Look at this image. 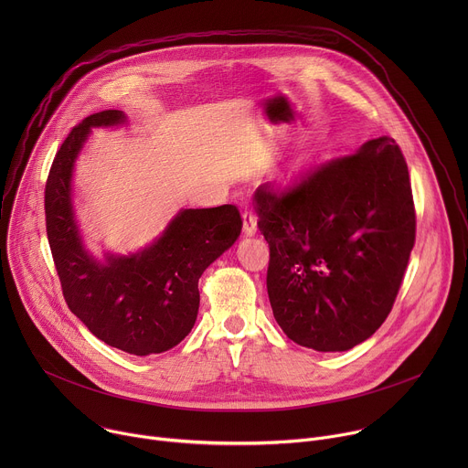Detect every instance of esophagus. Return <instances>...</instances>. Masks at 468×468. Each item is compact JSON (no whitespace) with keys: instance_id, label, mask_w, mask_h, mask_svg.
Instances as JSON below:
<instances>
[{"instance_id":"34e87169","label":"esophagus","mask_w":468,"mask_h":468,"mask_svg":"<svg viewBox=\"0 0 468 468\" xmlns=\"http://www.w3.org/2000/svg\"><path fill=\"white\" fill-rule=\"evenodd\" d=\"M242 228H244V233L246 235H253L257 231V218L251 211H244L242 213Z\"/></svg>"}]
</instances>
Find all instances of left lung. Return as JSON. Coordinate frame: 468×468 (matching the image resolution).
<instances>
[{
    "label": "left lung",
    "instance_id": "obj_1",
    "mask_svg": "<svg viewBox=\"0 0 468 468\" xmlns=\"http://www.w3.org/2000/svg\"><path fill=\"white\" fill-rule=\"evenodd\" d=\"M271 248L266 289L285 335L345 352L388 316L415 246L417 215L406 157L379 137L280 188L253 196Z\"/></svg>",
    "mask_w": 468,
    "mask_h": 468
}]
</instances>
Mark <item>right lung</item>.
Instances as JSON below:
<instances>
[{
	"mask_svg": "<svg viewBox=\"0 0 468 468\" xmlns=\"http://www.w3.org/2000/svg\"><path fill=\"white\" fill-rule=\"evenodd\" d=\"M125 122L109 109L87 116L60 144L44 190L46 233L70 311L105 345L150 356L179 345L199 307L197 280L240 235L235 206L185 209L150 248L96 261L83 248L70 197L74 161L90 127Z\"/></svg>",
	"mask_w": 468,
	"mask_h": 468,
	"instance_id": "add662e5",
	"label": "right lung"
}]
</instances>
